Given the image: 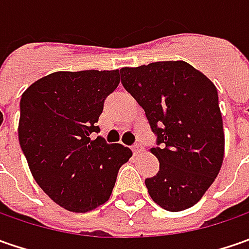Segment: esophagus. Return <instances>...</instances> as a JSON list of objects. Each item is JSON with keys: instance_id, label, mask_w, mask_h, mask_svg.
<instances>
[{"instance_id": "esophagus-1", "label": "esophagus", "mask_w": 249, "mask_h": 249, "mask_svg": "<svg viewBox=\"0 0 249 249\" xmlns=\"http://www.w3.org/2000/svg\"><path fill=\"white\" fill-rule=\"evenodd\" d=\"M131 151H133L134 154H139V152H141V151H142V145L137 142V144H134V145L131 147Z\"/></svg>"}]
</instances>
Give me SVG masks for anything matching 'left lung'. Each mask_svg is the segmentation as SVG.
Listing matches in <instances>:
<instances>
[{
	"mask_svg": "<svg viewBox=\"0 0 249 249\" xmlns=\"http://www.w3.org/2000/svg\"><path fill=\"white\" fill-rule=\"evenodd\" d=\"M122 84L145 110L159 170L145 178L152 201L178 212L215 181L225 157L223 120L215 84L184 61L122 68Z\"/></svg>",
	"mask_w": 249,
	"mask_h": 249,
	"instance_id": "8db88e82",
	"label": "left lung"
}]
</instances>
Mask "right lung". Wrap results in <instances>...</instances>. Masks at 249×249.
<instances>
[{
  "label": "right lung",
  "instance_id": "add662e5",
  "mask_svg": "<svg viewBox=\"0 0 249 249\" xmlns=\"http://www.w3.org/2000/svg\"><path fill=\"white\" fill-rule=\"evenodd\" d=\"M119 82V69L53 72L22 95L20 148L36 183L66 211L84 213L105 204L133 155L122 144L92 137L104 101Z\"/></svg>",
  "mask_w": 249,
  "mask_h": 249
}]
</instances>
